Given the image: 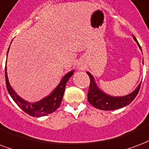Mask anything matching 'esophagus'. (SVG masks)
<instances>
[{"instance_id": "1", "label": "esophagus", "mask_w": 149, "mask_h": 149, "mask_svg": "<svg viewBox=\"0 0 149 149\" xmlns=\"http://www.w3.org/2000/svg\"><path fill=\"white\" fill-rule=\"evenodd\" d=\"M84 68V64L82 63V62L79 61V62L77 64V69L78 70H83Z\"/></svg>"}]
</instances>
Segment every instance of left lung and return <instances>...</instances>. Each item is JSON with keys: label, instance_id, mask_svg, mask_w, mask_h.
I'll list each match as a JSON object with an SVG mask.
<instances>
[{"label": "left lung", "instance_id": "1", "mask_svg": "<svg viewBox=\"0 0 149 149\" xmlns=\"http://www.w3.org/2000/svg\"><path fill=\"white\" fill-rule=\"evenodd\" d=\"M133 39L138 45L140 49L141 50V47L138 43L135 36H133ZM143 64H144V61H143ZM87 73L90 77V86L88 93V100L89 103H91V105L97 109L102 111H113V110L124 107L125 106L129 105L135 99L136 95L139 92L141 83H140L135 90L130 94L123 96H113L102 91L95 83L94 77L89 72H87Z\"/></svg>", "mask_w": 149, "mask_h": 149}]
</instances>
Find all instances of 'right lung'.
<instances>
[{
    "label": "right lung",
    "mask_w": 149,
    "mask_h": 149,
    "mask_svg": "<svg viewBox=\"0 0 149 149\" xmlns=\"http://www.w3.org/2000/svg\"><path fill=\"white\" fill-rule=\"evenodd\" d=\"M9 48L10 46L8 49L7 57ZM6 64H7V61H6ZM74 72L75 70H72L67 72L63 77L61 78L60 83L58 84V86L50 92V94L37 102H31L21 98L13 90L8 79L7 67L5 66V82H6L8 92L9 93L10 96L13 98V101L16 102L25 113H27L31 116L37 117V118L46 116L47 114L54 112L60 107L64 93H65V90L66 84L69 80V78L73 75Z\"/></svg>",
    "instance_id": "add662e5"
}]
</instances>
